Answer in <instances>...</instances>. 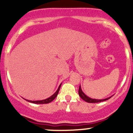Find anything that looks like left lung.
Listing matches in <instances>:
<instances>
[{"mask_svg":"<svg viewBox=\"0 0 133 133\" xmlns=\"http://www.w3.org/2000/svg\"><path fill=\"white\" fill-rule=\"evenodd\" d=\"M78 94H79V96H80L82 100H84V101L87 102L88 103H98V102H101L103 101H105V100H108V99H109L110 98H105V99H103V100H97V99H92L91 98L88 97V96L85 95V94L82 91L81 89V87H79V89H78Z\"/></svg>","mask_w":133,"mask_h":133,"instance_id":"8db88e82","label":"left lung"}]
</instances>
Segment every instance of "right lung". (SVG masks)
<instances>
[{
    "label": "right lung",
    "instance_id": "obj_1",
    "mask_svg": "<svg viewBox=\"0 0 133 133\" xmlns=\"http://www.w3.org/2000/svg\"><path fill=\"white\" fill-rule=\"evenodd\" d=\"M60 86H61V84H60V85H59L58 89H57V91L55 92L54 94H53V95H52L51 96H50L49 98H48L45 99V100H38V101H31V100H27V101L29 102H31V103H34V104H48V103H50L51 102L53 101V100H54L55 98L56 97H57V95H58V92H59V90H60Z\"/></svg>",
    "mask_w": 133,
    "mask_h": 133
}]
</instances>
